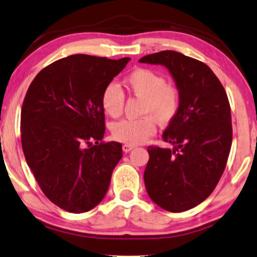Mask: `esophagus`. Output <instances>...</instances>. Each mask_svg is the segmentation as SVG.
<instances>
[{"label": "esophagus", "instance_id": "1", "mask_svg": "<svg viewBox=\"0 0 257 257\" xmlns=\"http://www.w3.org/2000/svg\"><path fill=\"white\" fill-rule=\"evenodd\" d=\"M132 149H133L132 145H127V144L122 145V151H124V152H130Z\"/></svg>", "mask_w": 257, "mask_h": 257}]
</instances>
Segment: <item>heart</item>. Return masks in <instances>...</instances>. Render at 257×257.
I'll return each mask as SVG.
<instances>
[{
    "label": "heart",
    "instance_id": "obj_1",
    "mask_svg": "<svg viewBox=\"0 0 257 257\" xmlns=\"http://www.w3.org/2000/svg\"><path fill=\"white\" fill-rule=\"evenodd\" d=\"M124 82L132 94L143 98L139 119H124L112 125L113 139L127 145L145 143L156 133L157 125L169 124L181 108V94L175 86L166 84V79L150 68H137L125 76ZM124 93L115 84L102 89L100 105L106 114L116 118L124 109Z\"/></svg>",
    "mask_w": 257,
    "mask_h": 257
}]
</instances>
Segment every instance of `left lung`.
<instances>
[{"label":"left lung","mask_w":257,"mask_h":257,"mask_svg":"<svg viewBox=\"0 0 257 257\" xmlns=\"http://www.w3.org/2000/svg\"><path fill=\"white\" fill-rule=\"evenodd\" d=\"M139 61L165 66L181 94L178 114L163 133L173 149L148 148L146 191L164 210L186 211L211 195L224 172L232 142L228 95L204 62L182 53L163 51Z\"/></svg>","instance_id":"obj_1"}]
</instances>
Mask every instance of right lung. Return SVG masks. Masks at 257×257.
Instances as JSON below:
<instances>
[{
    "instance_id": "1",
    "label": "right lung",
    "mask_w": 257,
    "mask_h": 257,
    "mask_svg": "<svg viewBox=\"0 0 257 257\" xmlns=\"http://www.w3.org/2000/svg\"><path fill=\"white\" fill-rule=\"evenodd\" d=\"M130 58L86 54L56 60L39 72L21 109V143L42 192L68 212L98 205L122 157L120 143L102 142L100 96Z\"/></svg>"
}]
</instances>
